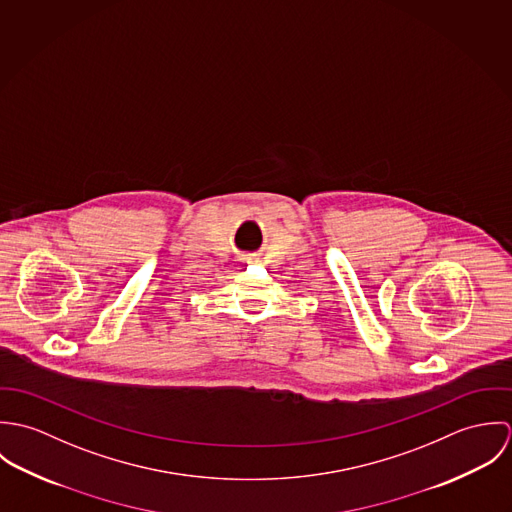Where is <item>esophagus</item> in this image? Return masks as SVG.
Returning a JSON list of instances; mask_svg holds the SVG:
<instances>
[{"instance_id": "1", "label": "esophagus", "mask_w": 512, "mask_h": 512, "mask_svg": "<svg viewBox=\"0 0 512 512\" xmlns=\"http://www.w3.org/2000/svg\"><path fill=\"white\" fill-rule=\"evenodd\" d=\"M246 262H250V260H246Z\"/></svg>"}]
</instances>
